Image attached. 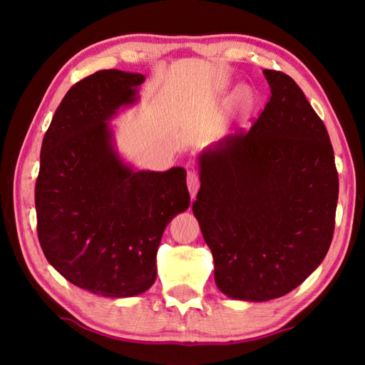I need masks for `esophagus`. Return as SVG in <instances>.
Wrapping results in <instances>:
<instances>
[{"mask_svg": "<svg viewBox=\"0 0 365 365\" xmlns=\"http://www.w3.org/2000/svg\"><path fill=\"white\" fill-rule=\"evenodd\" d=\"M187 183H188V190H190L191 197H195L196 193H197V190H200V175H197V172L195 169L188 170Z\"/></svg>", "mask_w": 365, "mask_h": 365, "instance_id": "1", "label": "esophagus"}]
</instances>
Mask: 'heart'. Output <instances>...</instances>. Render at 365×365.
<instances>
[{
	"label": "heart",
	"instance_id": "1",
	"mask_svg": "<svg viewBox=\"0 0 365 365\" xmlns=\"http://www.w3.org/2000/svg\"><path fill=\"white\" fill-rule=\"evenodd\" d=\"M252 91L250 88H242L238 91V101L245 109H250L252 106Z\"/></svg>",
	"mask_w": 365,
	"mask_h": 365
}]
</instances>
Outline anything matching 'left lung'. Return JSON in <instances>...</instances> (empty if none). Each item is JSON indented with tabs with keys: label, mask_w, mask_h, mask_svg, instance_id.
<instances>
[{
	"label": "left lung",
	"mask_w": 365,
	"mask_h": 365,
	"mask_svg": "<svg viewBox=\"0 0 365 365\" xmlns=\"http://www.w3.org/2000/svg\"><path fill=\"white\" fill-rule=\"evenodd\" d=\"M270 98L250 132L200 156L193 202L214 257L215 285L233 299L269 301L301 285L330 248L338 172L329 132L294 80L264 69Z\"/></svg>",
	"instance_id": "8db88e82"
}]
</instances>
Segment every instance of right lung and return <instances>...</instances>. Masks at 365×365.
Masks as SVG:
<instances>
[{
	"label": "right lung",
	"instance_id": "1",
	"mask_svg": "<svg viewBox=\"0 0 365 365\" xmlns=\"http://www.w3.org/2000/svg\"><path fill=\"white\" fill-rule=\"evenodd\" d=\"M145 76L108 69L67 91L43 137L36 232L48 262L76 287L130 298L156 280L164 228L187 211V172L133 170L109 120L138 100Z\"/></svg>",
	"mask_w": 365,
	"mask_h": 365
}]
</instances>
